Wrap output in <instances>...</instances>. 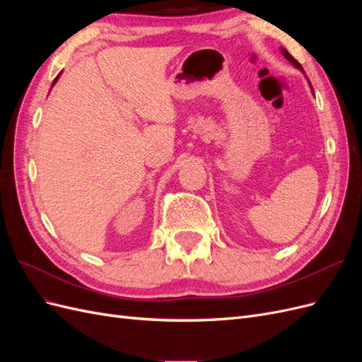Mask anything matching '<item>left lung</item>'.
Here are the masks:
<instances>
[{
    "mask_svg": "<svg viewBox=\"0 0 362 362\" xmlns=\"http://www.w3.org/2000/svg\"><path fill=\"white\" fill-rule=\"evenodd\" d=\"M281 52H282V56L284 57H286L291 64H293V66H296V68H298V69H300L302 72H303V69H302V66H300V63L298 62V60H296L293 56H291V54L286 49V48H281ZM310 83V81H308ZM310 86H311V83H310ZM311 90H313V87H311Z\"/></svg>",
    "mask_w": 362,
    "mask_h": 362,
    "instance_id": "left-lung-1",
    "label": "left lung"
}]
</instances>
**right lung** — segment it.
<instances>
[{
    "label": "right lung",
    "mask_w": 362,
    "mask_h": 362,
    "mask_svg": "<svg viewBox=\"0 0 362 362\" xmlns=\"http://www.w3.org/2000/svg\"><path fill=\"white\" fill-rule=\"evenodd\" d=\"M60 74H62V72H60ZM60 74H59V75H57V76H56V80H54V81H52V86H54V84H56V83H57V80H59V76H60ZM52 86H51V87H52Z\"/></svg>",
    "instance_id": "1"
}]
</instances>
